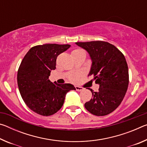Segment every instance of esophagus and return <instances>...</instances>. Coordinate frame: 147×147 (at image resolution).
Here are the masks:
<instances>
[{"label": "esophagus", "mask_w": 147, "mask_h": 147, "mask_svg": "<svg viewBox=\"0 0 147 147\" xmlns=\"http://www.w3.org/2000/svg\"><path fill=\"white\" fill-rule=\"evenodd\" d=\"M75 88H76V90L77 91H83L84 90V88L82 87H80V86H75Z\"/></svg>", "instance_id": "34e87169"}]
</instances>
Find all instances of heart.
Listing matches in <instances>:
<instances>
[{"mask_svg": "<svg viewBox=\"0 0 147 147\" xmlns=\"http://www.w3.org/2000/svg\"><path fill=\"white\" fill-rule=\"evenodd\" d=\"M83 51H84L83 50H82V49H75V50H74L73 52H72V54L79 53H81V52H83ZM79 79H80L79 74H74V75L69 77V80H70L72 82H73V83L78 82L79 81Z\"/></svg>", "mask_w": 147, "mask_h": 147, "instance_id": "heart-1", "label": "heart"}]
</instances>
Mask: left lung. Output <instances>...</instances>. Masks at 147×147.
I'll return each mask as SVG.
<instances>
[{
	"label": "left lung",
	"instance_id": "obj_1",
	"mask_svg": "<svg viewBox=\"0 0 147 147\" xmlns=\"http://www.w3.org/2000/svg\"><path fill=\"white\" fill-rule=\"evenodd\" d=\"M88 52L92 60L89 76L100 85L97 92L91 89L92 98L84 104L91 113L104 116L113 111L125 96L129 84L128 65L124 54L106 41L76 42Z\"/></svg>",
	"mask_w": 147,
	"mask_h": 147
}]
</instances>
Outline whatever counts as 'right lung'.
I'll return each instance as SVG.
<instances>
[{"label":"right lung","instance_id":"1","mask_svg":"<svg viewBox=\"0 0 147 147\" xmlns=\"http://www.w3.org/2000/svg\"><path fill=\"white\" fill-rule=\"evenodd\" d=\"M70 45L44 44L29 50L17 72V84L24 103L35 113L43 116L56 113L63 106L67 92L76 90L71 84H58L49 79L56 69L58 55Z\"/></svg>","mask_w":147,"mask_h":147}]
</instances>
